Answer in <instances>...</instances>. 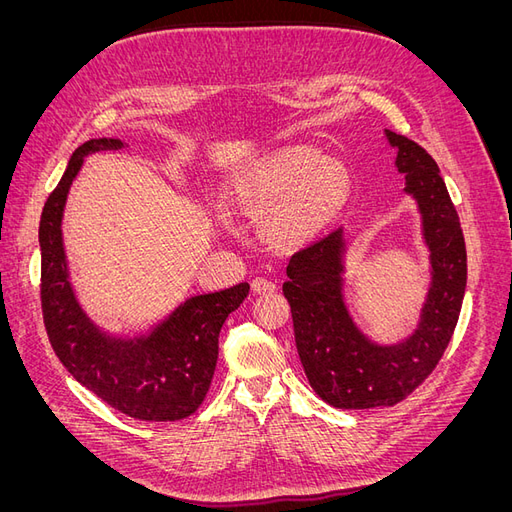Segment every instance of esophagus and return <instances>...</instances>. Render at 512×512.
Wrapping results in <instances>:
<instances>
[{"mask_svg": "<svg viewBox=\"0 0 512 512\" xmlns=\"http://www.w3.org/2000/svg\"><path fill=\"white\" fill-rule=\"evenodd\" d=\"M252 290L256 294H271L277 290V284L273 280H267V277H254L252 280Z\"/></svg>", "mask_w": 512, "mask_h": 512, "instance_id": "1", "label": "esophagus"}]
</instances>
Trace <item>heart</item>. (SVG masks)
<instances>
[{"instance_id":"heart-1","label":"heart","mask_w":512,"mask_h":512,"mask_svg":"<svg viewBox=\"0 0 512 512\" xmlns=\"http://www.w3.org/2000/svg\"><path fill=\"white\" fill-rule=\"evenodd\" d=\"M350 177L320 151L290 145L252 162L230 181V198L247 209H265L267 235L301 243L329 226L348 203Z\"/></svg>"}]
</instances>
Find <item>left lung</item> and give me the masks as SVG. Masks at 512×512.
Listing matches in <instances>:
<instances>
[{"label": "left lung", "mask_w": 512, "mask_h": 512, "mask_svg": "<svg viewBox=\"0 0 512 512\" xmlns=\"http://www.w3.org/2000/svg\"><path fill=\"white\" fill-rule=\"evenodd\" d=\"M397 149V170L423 215L431 286L416 331L393 346L374 344L344 303V230L303 247L288 262L284 297L305 376L333 408L395 406L436 369L457 327L468 280L466 241L440 168L410 138L386 130Z\"/></svg>", "instance_id": "obj_1"}]
</instances>
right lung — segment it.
Segmentation results:
<instances>
[{
	"label": "right lung",
	"instance_id": "add662e5",
	"mask_svg": "<svg viewBox=\"0 0 512 512\" xmlns=\"http://www.w3.org/2000/svg\"><path fill=\"white\" fill-rule=\"evenodd\" d=\"M119 138H94L72 153L40 218V301L49 342L70 374L104 404L138 421H181L203 404L218 363V337L250 284L198 294L181 303L149 335L132 339L100 331L83 312L68 277L61 218L87 153L121 149Z\"/></svg>",
	"mask_w": 512,
	"mask_h": 512
}]
</instances>
